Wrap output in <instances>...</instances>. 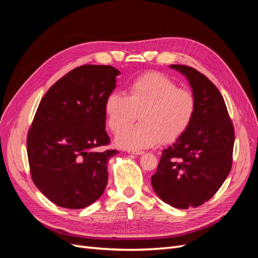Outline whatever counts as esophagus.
Listing matches in <instances>:
<instances>
[{"label":"esophagus","mask_w":258,"mask_h":258,"mask_svg":"<svg viewBox=\"0 0 258 258\" xmlns=\"http://www.w3.org/2000/svg\"><path fill=\"white\" fill-rule=\"evenodd\" d=\"M128 153L131 154V155H142L144 152H142V151H131V150H129Z\"/></svg>","instance_id":"esophagus-1"}]
</instances>
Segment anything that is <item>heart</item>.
<instances>
[{"mask_svg": "<svg viewBox=\"0 0 258 258\" xmlns=\"http://www.w3.org/2000/svg\"><path fill=\"white\" fill-rule=\"evenodd\" d=\"M108 127L121 131L116 136L119 147L142 150L173 142L189 127L196 111L192 93L160 73L139 76L128 85L127 96L114 91L105 99ZM140 116L142 122L127 127ZM126 126V128H123Z\"/></svg>", "mask_w": 258, "mask_h": 258, "instance_id": "obj_1", "label": "heart"}]
</instances>
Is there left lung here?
<instances>
[{"label":"left lung","mask_w":258,"mask_h":258,"mask_svg":"<svg viewBox=\"0 0 258 258\" xmlns=\"http://www.w3.org/2000/svg\"><path fill=\"white\" fill-rule=\"evenodd\" d=\"M186 77L196 100L189 127L162 151L153 189L176 209L196 208L212 198L227 178L232 163L235 132L221 92L190 67L171 64Z\"/></svg>","instance_id":"left-lung-1"}]
</instances>
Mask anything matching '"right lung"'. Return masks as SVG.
Instances as JSON below:
<instances>
[{"label":"right lung","mask_w":258,"mask_h":258,"mask_svg":"<svg viewBox=\"0 0 258 258\" xmlns=\"http://www.w3.org/2000/svg\"><path fill=\"white\" fill-rule=\"evenodd\" d=\"M118 70L87 64L53 84L37 107L27 139L31 175L54 205L83 209L98 200L107 184V162L117 151L105 131L106 97Z\"/></svg>","instance_id":"obj_1"}]
</instances>
